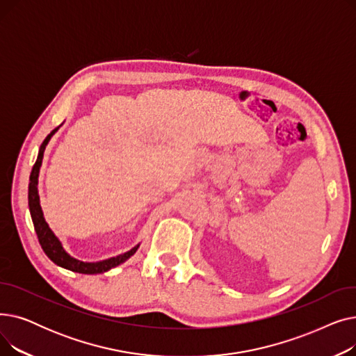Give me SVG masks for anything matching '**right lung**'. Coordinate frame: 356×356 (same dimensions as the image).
I'll list each match as a JSON object with an SVG mask.
<instances>
[{"instance_id": "1", "label": "right lung", "mask_w": 356, "mask_h": 356, "mask_svg": "<svg viewBox=\"0 0 356 356\" xmlns=\"http://www.w3.org/2000/svg\"><path fill=\"white\" fill-rule=\"evenodd\" d=\"M58 129H59V127L54 128L51 133L44 138V141L42 143L40 149H39V156H37V160L33 165V170H31V175H30L29 208H30V215H31V219H33V225H34L37 238H39V242H40V245H42L44 254L53 261L56 266H59V267L66 268V270H70L73 273H81V274H102V273H106L111 268H114V267L125 263V261L129 257H133L137 252L140 244L136 245L134 248H131L129 251L121 254V255L112 257V258H108V259H102V261H97V263H83V261L73 258L72 255H69L65 251L62 242L49 228L47 222L43 216V211H42V207H40V196H39V191H37V184H39V173H40V167H42L46 145L49 144L50 138L54 136V133Z\"/></svg>"}]
</instances>
